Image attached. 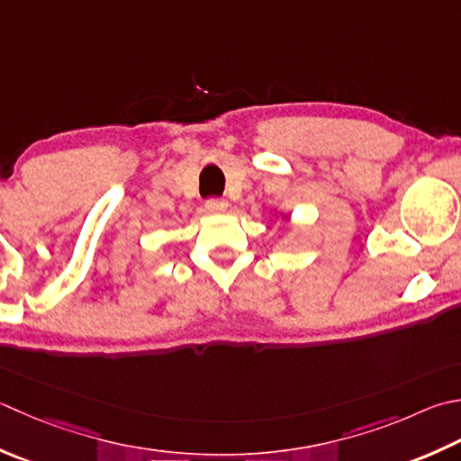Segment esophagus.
Returning a JSON list of instances; mask_svg holds the SVG:
<instances>
[{
  "label": "esophagus",
  "instance_id": "esophagus-1",
  "mask_svg": "<svg viewBox=\"0 0 461 461\" xmlns=\"http://www.w3.org/2000/svg\"><path fill=\"white\" fill-rule=\"evenodd\" d=\"M205 210L212 213H221L228 210V202L221 200V197H210V200L205 202Z\"/></svg>",
  "mask_w": 461,
  "mask_h": 461
}]
</instances>
